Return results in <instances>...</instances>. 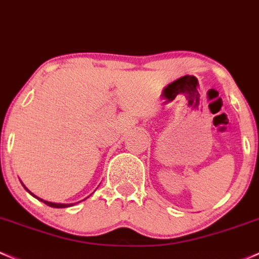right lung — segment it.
<instances>
[{"mask_svg": "<svg viewBox=\"0 0 259 259\" xmlns=\"http://www.w3.org/2000/svg\"><path fill=\"white\" fill-rule=\"evenodd\" d=\"M31 195H33V194H31ZM34 196V195H33ZM34 197H37V196H34ZM38 198V197H37ZM38 200H40L42 201V202H45L46 205H48V206H51V207H56V208H64V207H68V206H72V205H64V203H54V202H48V201H43L42 198H38Z\"/></svg>", "mask_w": 259, "mask_h": 259, "instance_id": "obj_1", "label": "right lung"}]
</instances>
